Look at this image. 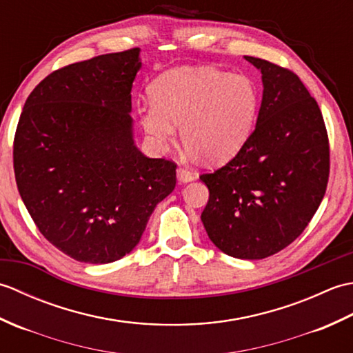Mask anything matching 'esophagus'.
<instances>
[{"label": "esophagus", "instance_id": "obj_1", "mask_svg": "<svg viewBox=\"0 0 353 353\" xmlns=\"http://www.w3.org/2000/svg\"><path fill=\"white\" fill-rule=\"evenodd\" d=\"M177 179H179V182L186 183V182L194 181V179H196V176H194L192 172L188 171L186 168H177Z\"/></svg>", "mask_w": 353, "mask_h": 353}]
</instances>
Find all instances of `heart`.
Here are the masks:
<instances>
[{"instance_id":"heart-1","label":"heart","mask_w":353,"mask_h":353,"mask_svg":"<svg viewBox=\"0 0 353 353\" xmlns=\"http://www.w3.org/2000/svg\"><path fill=\"white\" fill-rule=\"evenodd\" d=\"M152 104L139 110L141 124L159 148L176 138L209 162L234 157L249 139L258 112V91L245 76L214 68H181L163 74L150 89Z\"/></svg>"}]
</instances>
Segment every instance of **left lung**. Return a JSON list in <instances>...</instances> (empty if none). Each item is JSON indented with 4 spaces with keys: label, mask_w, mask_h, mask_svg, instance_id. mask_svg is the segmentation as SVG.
<instances>
[{
    "label": "left lung",
    "mask_w": 353,
    "mask_h": 353,
    "mask_svg": "<svg viewBox=\"0 0 353 353\" xmlns=\"http://www.w3.org/2000/svg\"><path fill=\"white\" fill-rule=\"evenodd\" d=\"M262 74L256 127L234 159L200 176L201 221L229 256L264 259L302 234L325 197L329 139L316 99L294 72L245 56Z\"/></svg>",
    "instance_id": "left-lung-1"
}]
</instances>
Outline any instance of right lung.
Returning <instances> with one entry per match:
<instances>
[{"instance_id": "add662e5", "label": "right lung", "mask_w": 353, "mask_h": 353, "mask_svg": "<svg viewBox=\"0 0 353 353\" xmlns=\"http://www.w3.org/2000/svg\"><path fill=\"white\" fill-rule=\"evenodd\" d=\"M139 48L52 71L22 109L13 141L18 191L41 234L70 258L125 256L176 186L177 165L133 142L132 85Z\"/></svg>"}]
</instances>
